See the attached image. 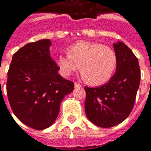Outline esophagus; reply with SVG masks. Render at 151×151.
Returning <instances> with one entry per match:
<instances>
[{
    "label": "esophagus",
    "instance_id": "obj_1",
    "mask_svg": "<svg viewBox=\"0 0 151 151\" xmlns=\"http://www.w3.org/2000/svg\"><path fill=\"white\" fill-rule=\"evenodd\" d=\"M74 86H75V87H82V86L81 85V84L78 83V82H75V83H74Z\"/></svg>",
    "mask_w": 151,
    "mask_h": 151
}]
</instances>
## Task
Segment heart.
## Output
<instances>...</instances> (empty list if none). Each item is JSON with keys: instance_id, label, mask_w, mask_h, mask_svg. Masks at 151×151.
<instances>
[{"instance_id": "heart-1", "label": "heart", "mask_w": 151, "mask_h": 151, "mask_svg": "<svg viewBox=\"0 0 151 151\" xmlns=\"http://www.w3.org/2000/svg\"><path fill=\"white\" fill-rule=\"evenodd\" d=\"M68 56L56 60L60 73L69 77L78 71L89 84L99 86L108 82L117 67V56L112 48L99 43L78 41L67 48Z\"/></svg>"}]
</instances>
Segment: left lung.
I'll use <instances>...</instances> for the list:
<instances>
[{
	"label": "left lung",
	"mask_w": 151,
	"mask_h": 151,
	"mask_svg": "<svg viewBox=\"0 0 151 151\" xmlns=\"http://www.w3.org/2000/svg\"><path fill=\"white\" fill-rule=\"evenodd\" d=\"M117 67L109 82L99 87L85 86L86 115L101 128H111L126 119L133 110L141 71L136 56L122 42L114 43Z\"/></svg>",
	"instance_id": "8db88e82"
}]
</instances>
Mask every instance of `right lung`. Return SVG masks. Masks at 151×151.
<instances>
[{"label":"right lung","instance_id":"add662e5","mask_svg":"<svg viewBox=\"0 0 151 151\" xmlns=\"http://www.w3.org/2000/svg\"><path fill=\"white\" fill-rule=\"evenodd\" d=\"M50 45L49 40L28 43L14 54L8 70L6 91L12 111L36 130L52 124L62 99L74 88L72 81L58 74Z\"/></svg>","mask_w":151,"mask_h":151}]
</instances>
